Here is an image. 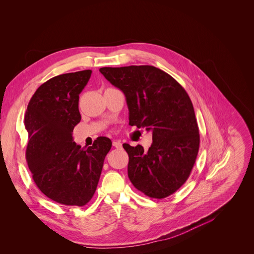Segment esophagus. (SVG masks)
Segmentation results:
<instances>
[{"label": "esophagus", "mask_w": 254, "mask_h": 254, "mask_svg": "<svg viewBox=\"0 0 254 254\" xmlns=\"http://www.w3.org/2000/svg\"><path fill=\"white\" fill-rule=\"evenodd\" d=\"M112 145H113L115 148H117V149H121V148L123 147V144H122L120 141H113Z\"/></svg>", "instance_id": "34e87169"}]
</instances>
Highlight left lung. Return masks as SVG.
<instances>
[{
  "label": "left lung",
  "mask_w": 254,
  "mask_h": 254,
  "mask_svg": "<svg viewBox=\"0 0 254 254\" xmlns=\"http://www.w3.org/2000/svg\"><path fill=\"white\" fill-rule=\"evenodd\" d=\"M100 72L124 92L129 125L152 131L147 152L141 145H123L131 184L151 198L174 194L188 180L200 144L189 95L173 76L151 65L102 67Z\"/></svg>",
  "instance_id": "1"
}]
</instances>
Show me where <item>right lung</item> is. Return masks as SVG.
<instances>
[{
    "label": "right lung",
    "mask_w": 254,
    "mask_h": 254,
    "mask_svg": "<svg viewBox=\"0 0 254 254\" xmlns=\"http://www.w3.org/2000/svg\"><path fill=\"white\" fill-rule=\"evenodd\" d=\"M92 70L50 78L31 97L24 115L28 131L26 161L37 187L64 205L83 206L92 199L112 143L98 137L90 147L73 142L80 122L79 94Z\"/></svg>",
    "instance_id": "right-lung-1"
}]
</instances>
